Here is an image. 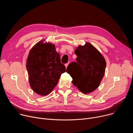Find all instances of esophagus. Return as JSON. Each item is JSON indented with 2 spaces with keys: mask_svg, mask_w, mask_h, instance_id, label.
I'll return each instance as SVG.
<instances>
[{
  "mask_svg": "<svg viewBox=\"0 0 133 133\" xmlns=\"http://www.w3.org/2000/svg\"><path fill=\"white\" fill-rule=\"evenodd\" d=\"M65 65V67H66V68H67V66H68V63H67V64H66Z\"/></svg>",
  "mask_w": 133,
  "mask_h": 133,
  "instance_id": "1",
  "label": "esophagus"
}]
</instances>
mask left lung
<instances>
[{
    "label": "left lung",
    "instance_id": "8db88e82",
    "mask_svg": "<svg viewBox=\"0 0 133 133\" xmlns=\"http://www.w3.org/2000/svg\"><path fill=\"white\" fill-rule=\"evenodd\" d=\"M76 62L70 63L67 72L74 86L85 94L98 87L104 77L106 63L98 50L89 43L79 46L75 50Z\"/></svg>",
    "mask_w": 133,
    "mask_h": 133
}]
</instances>
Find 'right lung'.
<instances>
[{
  "mask_svg": "<svg viewBox=\"0 0 133 133\" xmlns=\"http://www.w3.org/2000/svg\"><path fill=\"white\" fill-rule=\"evenodd\" d=\"M26 68L31 88L42 96L52 91L62 74L66 71L55 45L44 43V41L37 43L30 50Z\"/></svg>",
  "mask_w": 133,
  "mask_h": 133,
  "instance_id": "obj_1",
  "label": "right lung"
}]
</instances>
